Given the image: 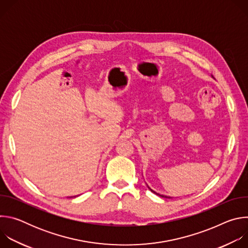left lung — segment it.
<instances>
[{
  "label": "left lung",
  "instance_id": "left-lung-1",
  "mask_svg": "<svg viewBox=\"0 0 248 248\" xmlns=\"http://www.w3.org/2000/svg\"><path fill=\"white\" fill-rule=\"evenodd\" d=\"M148 188H149V189H150V190H151V191H152V192H153V193H155V194H156V195H158V196H160V197H163V198H171V197H170V196H167V195H163V194H160V193H157V192H156V191H154V190H153V189H151V188H150V187H149V186H148Z\"/></svg>",
  "mask_w": 248,
  "mask_h": 248
}]
</instances>
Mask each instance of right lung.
I'll list each match as a JSON object with an SVG mask.
<instances>
[{"instance_id": "add662e5", "label": "right lung", "mask_w": 248, "mask_h": 248, "mask_svg": "<svg viewBox=\"0 0 248 248\" xmlns=\"http://www.w3.org/2000/svg\"><path fill=\"white\" fill-rule=\"evenodd\" d=\"M72 197H73V196H72ZM74 197H77V196H74Z\"/></svg>"}]
</instances>
